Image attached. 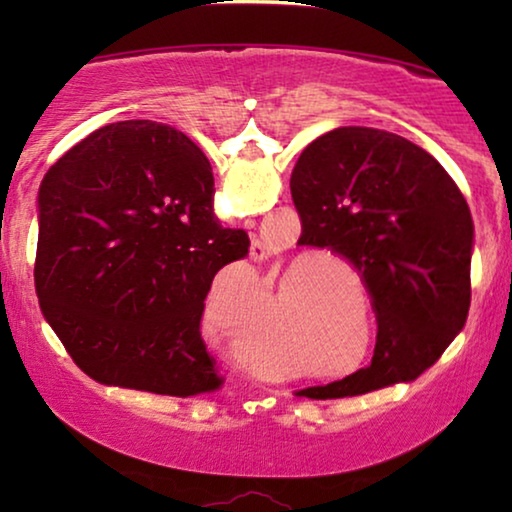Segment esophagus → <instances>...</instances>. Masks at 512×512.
Instances as JSON below:
<instances>
[{
  "label": "esophagus",
  "mask_w": 512,
  "mask_h": 512,
  "mask_svg": "<svg viewBox=\"0 0 512 512\" xmlns=\"http://www.w3.org/2000/svg\"><path fill=\"white\" fill-rule=\"evenodd\" d=\"M251 254H254V261H263V258H268V254H265V247L258 240L251 244Z\"/></svg>",
  "instance_id": "obj_1"
}]
</instances>
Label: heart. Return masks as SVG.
Returning a JSON list of instances; mask_svg holds the SVG:
<instances>
[{
    "label": "heart",
    "instance_id": "1",
    "mask_svg": "<svg viewBox=\"0 0 512 512\" xmlns=\"http://www.w3.org/2000/svg\"><path fill=\"white\" fill-rule=\"evenodd\" d=\"M291 279V277H289ZM286 286H289V282H284V289H286Z\"/></svg>",
    "mask_w": 512,
    "mask_h": 512
}]
</instances>
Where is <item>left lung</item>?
Returning <instances> with one entry per match:
<instances>
[{
	"label": "left lung",
	"mask_w": 512,
	"mask_h": 512,
	"mask_svg": "<svg viewBox=\"0 0 512 512\" xmlns=\"http://www.w3.org/2000/svg\"><path fill=\"white\" fill-rule=\"evenodd\" d=\"M291 195L300 240L359 270L377 319L370 366L300 396L340 398L417 380L461 333L471 307L475 228L457 184L410 139L345 125L305 146Z\"/></svg>",
	"instance_id": "left-lung-1"
}]
</instances>
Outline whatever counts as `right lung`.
Wrapping results in <instances>:
<instances>
[{
	"label": "right lung",
	"instance_id": "add662e5",
	"mask_svg": "<svg viewBox=\"0 0 512 512\" xmlns=\"http://www.w3.org/2000/svg\"><path fill=\"white\" fill-rule=\"evenodd\" d=\"M37 219L41 314L83 373L181 398L219 387L205 300L251 244L219 226L198 144L165 123L104 125L46 172Z\"/></svg>",
	"mask_w": 512,
	"mask_h": 512
}]
</instances>
